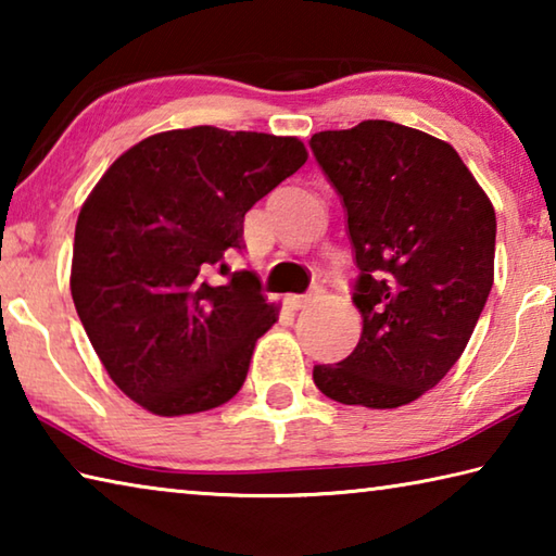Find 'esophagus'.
Listing matches in <instances>:
<instances>
[{"instance_id": "1", "label": "esophagus", "mask_w": 556, "mask_h": 556, "mask_svg": "<svg viewBox=\"0 0 556 556\" xmlns=\"http://www.w3.org/2000/svg\"><path fill=\"white\" fill-rule=\"evenodd\" d=\"M308 304H312V294H304V296L291 294V296H287V306L291 308V312H299V308H306Z\"/></svg>"}]
</instances>
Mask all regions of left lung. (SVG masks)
Instances as JSON below:
<instances>
[{
  "mask_svg": "<svg viewBox=\"0 0 556 556\" xmlns=\"http://www.w3.org/2000/svg\"><path fill=\"white\" fill-rule=\"evenodd\" d=\"M341 195L363 316L355 351L314 365L341 404L394 409L454 368L493 287L495 211L456 149L427 131L365 119L312 137Z\"/></svg>",
  "mask_w": 556,
  "mask_h": 556,
  "instance_id": "1",
  "label": "left lung"
}]
</instances>
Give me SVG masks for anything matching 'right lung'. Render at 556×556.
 I'll return each mask as SVG.
<instances>
[{
  "instance_id": "1",
  "label": "right lung",
  "mask_w": 556,
  "mask_h": 556,
  "mask_svg": "<svg viewBox=\"0 0 556 556\" xmlns=\"http://www.w3.org/2000/svg\"><path fill=\"white\" fill-rule=\"evenodd\" d=\"M296 137L218 127L147 137L83 203L73 242L75 312L112 382L159 417L238 394L277 321L252 271L211 281L252 205L306 164Z\"/></svg>"
}]
</instances>
